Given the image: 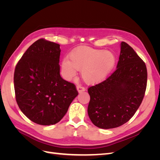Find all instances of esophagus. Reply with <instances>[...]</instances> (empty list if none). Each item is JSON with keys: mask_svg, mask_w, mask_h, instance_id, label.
Masks as SVG:
<instances>
[{"mask_svg": "<svg viewBox=\"0 0 160 160\" xmlns=\"http://www.w3.org/2000/svg\"><path fill=\"white\" fill-rule=\"evenodd\" d=\"M77 91H78L79 93H81V92L85 91V88H83V87L81 86V85H77Z\"/></svg>", "mask_w": 160, "mask_h": 160, "instance_id": "34e87169", "label": "esophagus"}]
</instances>
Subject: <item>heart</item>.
Listing matches in <instances>:
<instances>
[{
	"instance_id": "b5f03b06",
	"label": "heart",
	"mask_w": 160,
	"mask_h": 160,
	"mask_svg": "<svg viewBox=\"0 0 160 160\" xmlns=\"http://www.w3.org/2000/svg\"><path fill=\"white\" fill-rule=\"evenodd\" d=\"M113 53L104 50L84 47L78 48L69 55V61L62 62V72L67 79L73 77L77 69L88 83H98L107 78L115 65Z\"/></svg>"
}]
</instances>
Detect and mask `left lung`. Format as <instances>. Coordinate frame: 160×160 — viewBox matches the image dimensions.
<instances>
[{
    "instance_id": "obj_1",
    "label": "left lung",
    "mask_w": 160,
    "mask_h": 160,
    "mask_svg": "<svg viewBox=\"0 0 160 160\" xmlns=\"http://www.w3.org/2000/svg\"><path fill=\"white\" fill-rule=\"evenodd\" d=\"M147 79L145 62L132 47L122 42L117 69L105 81L88 88V111L92 123L111 129L128 122L142 102Z\"/></svg>"
}]
</instances>
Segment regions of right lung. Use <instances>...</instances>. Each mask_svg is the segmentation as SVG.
I'll return each mask as SVG.
<instances>
[{
  "mask_svg": "<svg viewBox=\"0 0 160 160\" xmlns=\"http://www.w3.org/2000/svg\"><path fill=\"white\" fill-rule=\"evenodd\" d=\"M60 45L40 38L28 47L14 73L17 103L34 123L53 125L64 117L78 95L75 85L60 75Z\"/></svg>",
  "mask_w": 160,
  "mask_h": 160,
  "instance_id": "obj_1",
  "label": "right lung"
}]
</instances>
